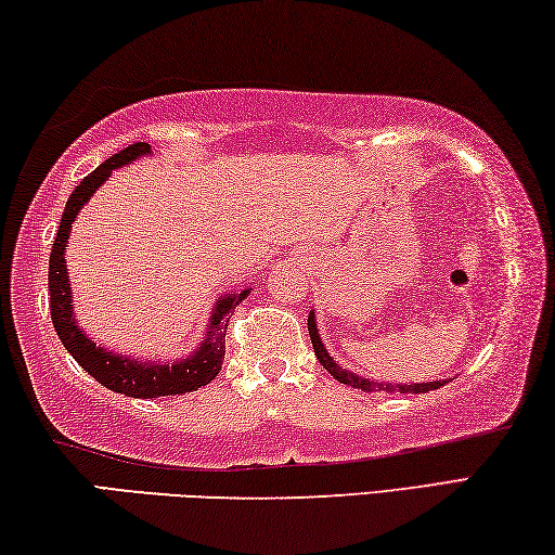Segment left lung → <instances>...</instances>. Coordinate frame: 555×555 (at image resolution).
<instances>
[{
	"label": "left lung",
	"mask_w": 555,
	"mask_h": 555,
	"mask_svg": "<svg viewBox=\"0 0 555 555\" xmlns=\"http://www.w3.org/2000/svg\"><path fill=\"white\" fill-rule=\"evenodd\" d=\"M307 330H310L312 347H314V353H317V359H320L322 366L330 371V374L337 378L339 384H347L351 388H361L363 393H371V390H386V393H428V390H435L442 384H448V380H430V384H398V386L386 384L384 386V384H378V380H369L359 374H353V371H349V369H341L339 363L330 357V351H326L320 332H317L314 310L310 312V317H307Z\"/></svg>",
	"instance_id": "obj_1"
}]
</instances>
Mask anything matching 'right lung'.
<instances>
[{
    "label": "right lung",
    "mask_w": 555,
    "mask_h": 555,
    "mask_svg": "<svg viewBox=\"0 0 555 555\" xmlns=\"http://www.w3.org/2000/svg\"><path fill=\"white\" fill-rule=\"evenodd\" d=\"M152 147L147 142H134L122 152L113 154L105 159L95 171L80 181L76 192L68 196L66 208H63L61 225L53 241L51 258H49V293H51V320L53 330H56L59 339L68 353L76 359L83 371H88L98 384L115 390V393H125L132 398H157V396H179L192 393V390L211 384L221 363L225 359V330H229L231 312L241 305V299L250 295L248 289H238V293L221 295L216 299L211 320L206 324V334L202 344L189 353L186 359L179 361H140L127 357V353H115L113 349L98 347V344L80 330L76 322V312H73L70 299V280L66 268V243L70 238V225L76 221L90 196H93L100 186L105 184L113 169H120L125 165H132L134 159L150 157Z\"/></svg>",
    "instance_id": "1"
}]
</instances>
